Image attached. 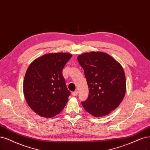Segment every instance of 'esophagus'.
Returning <instances> with one entry per match:
<instances>
[{"instance_id":"1","label":"esophagus","mask_w":150,"mask_h":150,"mask_svg":"<svg viewBox=\"0 0 150 150\" xmlns=\"http://www.w3.org/2000/svg\"><path fill=\"white\" fill-rule=\"evenodd\" d=\"M77 94H78V91H76L72 93V95H73V96H76Z\"/></svg>"}]
</instances>
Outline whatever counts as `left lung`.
<instances>
[{
    "label": "left lung",
    "instance_id": "left-lung-1",
    "mask_svg": "<svg viewBox=\"0 0 150 150\" xmlns=\"http://www.w3.org/2000/svg\"><path fill=\"white\" fill-rule=\"evenodd\" d=\"M84 71L89 96L81 102L85 110L96 117L105 116L120 105L126 92V79L121 64L101 51L77 56Z\"/></svg>",
    "mask_w": 150,
    "mask_h": 150
}]
</instances>
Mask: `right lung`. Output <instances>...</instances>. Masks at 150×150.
<instances>
[{"label": "right lung", "instance_id": "add662e5", "mask_svg": "<svg viewBox=\"0 0 150 150\" xmlns=\"http://www.w3.org/2000/svg\"><path fill=\"white\" fill-rule=\"evenodd\" d=\"M72 54L52 53L35 59L30 64L23 80V94L33 112L52 118L65 107L70 96L62 71Z\"/></svg>", "mask_w": 150, "mask_h": 150}]
</instances>
